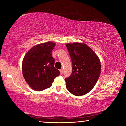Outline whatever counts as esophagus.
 I'll use <instances>...</instances> for the list:
<instances>
[{
    "label": "esophagus",
    "mask_w": 126,
    "mask_h": 126,
    "mask_svg": "<svg viewBox=\"0 0 126 126\" xmlns=\"http://www.w3.org/2000/svg\"><path fill=\"white\" fill-rule=\"evenodd\" d=\"M60 74L62 75L63 73V69L60 70Z\"/></svg>",
    "instance_id": "34e87169"
}]
</instances>
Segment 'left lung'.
I'll use <instances>...</instances> for the list:
<instances>
[{
    "label": "left lung",
    "instance_id": "1",
    "mask_svg": "<svg viewBox=\"0 0 126 126\" xmlns=\"http://www.w3.org/2000/svg\"><path fill=\"white\" fill-rule=\"evenodd\" d=\"M72 63V71L66 78V88L76 96L86 94L93 88L100 76L101 63L94 51L82 43L66 44Z\"/></svg>",
    "mask_w": 126,
    "mask_h": 126
}]
</instances>
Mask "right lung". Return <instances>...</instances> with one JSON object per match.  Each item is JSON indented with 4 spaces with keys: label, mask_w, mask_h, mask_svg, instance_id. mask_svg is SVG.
<instances>
[{
    "label": "right lung",
    "mask_w": 126,
    "mask_h": 126,
    "mask_svg": "<svg viewBox=\"0 0 126 126\" xmlns=\"http://www.w3.org/2000/svg\"><path fill=\"white\" fill-rule=\"evenodd\" d=\"M55 43H43L33 47L23 59L22 71L23 77L30 87L37 91L50 87L54 78L60 72L54 67L55 60L51 52Z\"/></svg>",
    "instance_id": "right-lung-1"
}]
</instances>
